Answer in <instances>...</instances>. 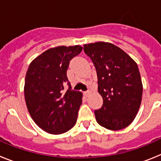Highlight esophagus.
<instances>
[{
    "label": "esophagus",
    "instance_id": "obj_1",
    "mask_svg": "<svg viewBox=\"0 0 161 161\" xmlns=\"http://www.w3.org/2000/svg\"><path fill=\"white\" fill-rule=\"evenodd\" d=\"M89 93H90V92H89V91H86V92H85V93H84V96H85V97H88V96L89 95Z\"/></svg>",
    "mask_w": 161,
    "mask_h": 161
}]
</instances>
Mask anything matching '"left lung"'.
Listing matches in <instances>:
<instances>
[{
    "label": "left lung",
    "instance_id": "obj_1",
    "mask_svg": "<svg viewBox=\"0 0 161 161\" xmlns=\"http://www.w3.org/2000/svg\"><path fill=\"white\" fill-rule=\"evenodd\" d=\"M97 75L102 108L95 110L98 124L108 130L128 126L136 118L142 101L143 84L137 64L124 51L110 42L84 45Z\"/></svg>",
    "mask_w": 161,
    "mask_h": 161
}]
</instances>
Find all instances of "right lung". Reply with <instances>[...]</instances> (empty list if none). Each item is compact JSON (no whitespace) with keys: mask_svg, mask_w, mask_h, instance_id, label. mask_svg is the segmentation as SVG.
Masks as SVG:
<instances>
[{"mask_svg":"<svg viewBox=\"0 0 161 161\" xmlns=\"http://www.w3.org/2000/svg\"><path fill=\"white\" fill-rule=\"evenodd\" d=\"M81 51L79 45L55 47L30 64L24 86L25 104L34 122L47 133H65L76 124L83 95L72 90L67 70L69 61Z\"/></svg>","mask_w":161,"mask_h":161,"instance_id":"right-lung-1","label":"right lung"}]
</instances>
